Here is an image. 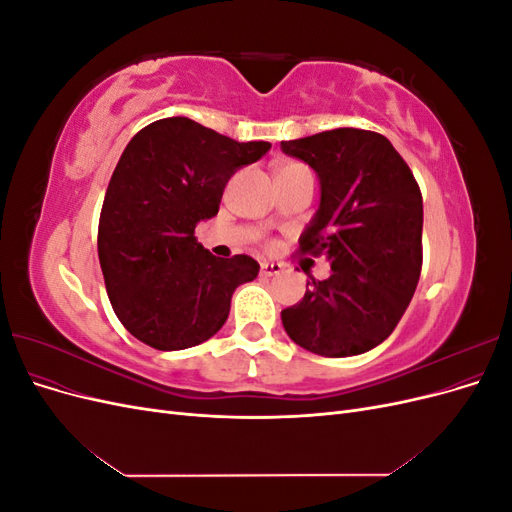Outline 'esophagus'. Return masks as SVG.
<instances>
[{"label": "esophagus", "mask_w": 512, "mask_h": 512, "mask_svg": "<svg viewBox=\"0 0 512 512\" xmlns=\"http://www.w3.org/2000/svg\"><path fill=\"white\" fill-rule=\"evenodd\" d=\"M284 271V267L280 265V262H262L260 265V273L265 277H271V275H280Z\"/></svg>", "instance_id": "esophagus-1"}]
</instances>
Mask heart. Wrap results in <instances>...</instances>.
Returning a JSON list of instances; mask_svg holds the SVG:
<instances>
[{"instance_id":"obj_1","label":"heart","mask_w":512,"mask_h":512,"mask_svg":"<svg viewBox=\"0 0 512 512\" xmlns=\"http://www.w3.org/2000/svg\"><path fill=\"white\" fill-rule=\"evenodd\" d=\"M286 166H297V164H286ZM286 166H284V168H286Z\"/></svg>"}]
</instances>
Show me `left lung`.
Wrapping results in <instances>:
<instances>
[{
  "label": "left lung",
  "mask_w": 512,
  "mask_h": 512,
  "mask_svg": "<svg viewBox=\"0 0 512 512\" xmlns=\"http://www.w3.org/2000/svg\"><path fill=\"white\" fill-rule=\"evenodd\" d=\"M320 179V207L299 252L327 256L331 275L309 280L282 309L288 337L320 356H354L382 344L404 316L423 267V196L389 138L337 128L282 141Z\"/></svg>",
  "instance_id": "1"
}]
</instances>
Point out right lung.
<instances>
[{
	"label": "right lung",
	"instance_id": "obj_1",
	"mask_svg": "<svg viewBox=\"0 0 512 512\" xmlns=\"http://www.w3.org/2000/svg\"><path fill=\"white\" fill-rule=\"evenodd\" d=\"M269 149L188 117L153 121L123 149L100 213L98 256L117 318L143 344L207 342L226 322L235 288L256 280L254 258L213 256L194 228L218 213L228 179Z\"/></svg>",
	"mask_w": 512,
	"mask_h": 512
}]
</instances>
